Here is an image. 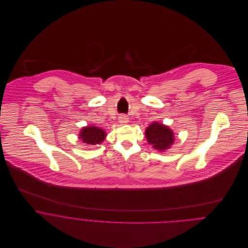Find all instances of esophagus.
<instances>
[{"label":"esophagus","instance_id":"esophagus-1","mask_svg":"<svg viewBox=\"0 0 248 248\" xmlns=\"http://www.w3.org/2000/svg\"><path fill=\"white\" fill-rule=\"evenodd\" d=\"M128 121H129V118L126 115H121L118 117V122L120 124H126L128 123Z\"/></svg>","mask_w":248,"mask_h":248}]
</instances>
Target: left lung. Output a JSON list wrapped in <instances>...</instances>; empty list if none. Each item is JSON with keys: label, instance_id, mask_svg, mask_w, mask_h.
Returning a JSON list of instances; mask_svg holds the SVG:
<instances>
[{"label": "left lung", "instance_id": "obj_1", "mask_svg": "<svg viewBox=\"0 0 248 248\" xmlns=\"http://www.w3.org/2000/svg\"><path fill=\"white\" fill-rule=\"evenodd\" d=\"M147 141L153 148L160 152L165 151L175 141L174 133L169 127L158 122L152 123L145 131Z\"/></svg>", "mask_w": 248, "mask_h": 248}]
</instances>
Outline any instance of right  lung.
<instances>
[{
	"label": "right lung",
	"mask_w": 248,
	"mask_h": 248,
	"mask_svg": "<svg viewBox=\"0 0 248 248\" xmlns=\"http://www.w3.org/2000/svg\"><path fill=\"white\" fill-rule=\"evenodd\" d=\"M105 138L106 132L94 126H87L85 128H82L79 134V139L88 145L100 144L105 140Z\"/></svg>",
	"instance_id": "1"
}]
</instances>
